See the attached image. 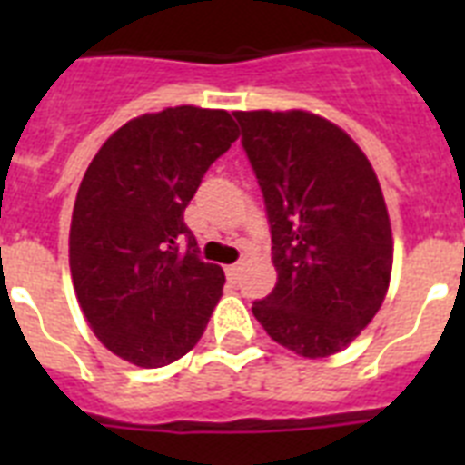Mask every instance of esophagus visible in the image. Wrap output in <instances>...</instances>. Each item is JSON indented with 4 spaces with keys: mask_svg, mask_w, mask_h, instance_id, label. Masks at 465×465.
Masks as SVG:
<instances>
[{
    "mask_svg": "<svg viewBox=\"0 0 465 465\" xmlns=\"http://www.w3.org/2000/svg\"><path fill=\"white\" fill-rule=\"evenodd\" d=\"M224 272H226V277H229V280H239L241 265H226Z\"/></svg>",
    "mask_w": 465,
    "mask_h": 465,
    "instance_id": "34e87169",
    "label": "esophagus"
}]
</instances>
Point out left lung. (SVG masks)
Returning a JSON list of instances; mask_svg holds the SVG:
<instances>
[{
	"instance_id": "1",
	"label": "left lung",
	"mask_w": 465,
	"mask_h": 465,
	"mask_svg": "<svg viewBox=\"0 0 465 465\" xmlns=\"http://www.w3.org/2000/svg\"><path fill=\"white\" fill-rule=\"evenodd\" d=\"M233 115L262 190L277 270L253 316L302 357L340 352L389 290L393 239L374 168L350 134L313 113Z\"/></svg>"
}]
</instances>
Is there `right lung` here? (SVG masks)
<instances>
[{"mask_svg": "<svg viewBox=\"0 0 465 465\" xmlns=\"http://www.w3.org/2000/svg\"><path fill=\"white\" fill-rule=\"evenodd\" d=\"M239 127L226 111L178 105L113 133L84 173L69 268L91 331L137 367H166L203 338L224 287L183 212ZM186 248H182V241Z\"/></svg>", "mask_w": 465, "mask_h": 465, "instance_id": "add662e5", "label": "right lung"}]
</instances>
